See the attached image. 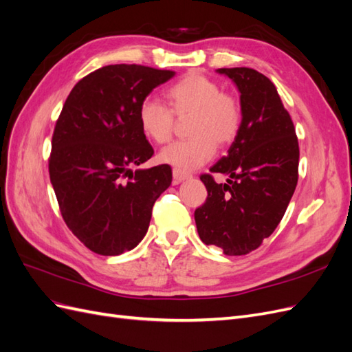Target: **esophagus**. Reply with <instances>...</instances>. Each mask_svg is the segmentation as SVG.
Segmentation results:
<instances>
[{"instance_id": "esophagus-1", "label": "esophagus", "mask_w": 352, "mask_h": 352, "mask_svg": "<svg viewBox=\"0 0 352 352\" xmlns=\"http://www.w3.org/2000/svg\"><path fill=\"white\" fill-rule=\"evenodd\" d=\"M190 177V173L185 172L182 168H173V182L175 184H180L182 180H186Z\"/></svg>"}]
</instances>
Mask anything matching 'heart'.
<instances>
[{
    "label": "heart",
    "instance_id": "heart-1",
    "mask_svg": "<svg viewBox=\"0 0 352 352\" xmlns=\"http://www.w3.org/2000/svg\"><path fill=\"white\" fill-rule=\"evenodd\" d=\"M168 109L154 100L140 105L138 122L145 138L166 144L173 136L176 120H186L189 140L177 141L160 153V162L176 168H197L212 158L216 145L229 146L242 126V105L235 95L202 73H188L164 92Z\"/></svg>",
    "mask_w": 352,
    "mask_h": 352
}]
</instances>
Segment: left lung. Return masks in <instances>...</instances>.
Masks as SVG:
<instances>
[{
  "instance_id": "left-lung-1",
  "label": "left lung",
  "mask_w": 352,
  "mask_h": 352,
  "mask_svg": "<svg viewBox=\"0 0 352 352\" xmlns=\"http://www.w3.org/2000/svg\"><path fill=\"white\" fill-rule=\"evenodd\" d=\"M241 92L242 126L228 155L199 179L207 199L195 210L198 235L226 255L257 250L280 223L298 182L300 146L273 82L250 67L219 69ZM212 173L230 176L217 184Z\"/></svg>"
}]
</instances>
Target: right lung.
I'll return each mask as SVG.
<instances>
[{
  "mask_svg": "<svg viewBox=\"0 0 352 352\" xmlns=\"http://www.w3.org/2000/svg\"><path fill=\"white\" fill-rule=\"evenodd\" d=\"M172 70L110 65L74 85L52 133L48 172L63 220L100 255L135 248L150 226L157 198L172 184V167L132 170L154 154L138 111Z\"/></svg>",
  "mask_w": 352,
  "mask_h": 352,
  "instance_id": "right-lung-1",
  "label": "right lung"
}]
</instances>
